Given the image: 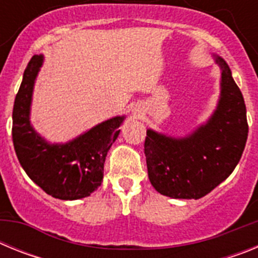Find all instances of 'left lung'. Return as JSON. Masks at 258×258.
<instances>
[{"label":"left lung","mask_w":258,"mask_h":258,"mask_svg":"<svg viewBox=\"0 0 258 258\" xmlns=\"http://www.w3.org/2000/svg\"><path fill=\"white\" fill-rule=\"evenodd\" d=\"M213 56L221 68V94L208 121L179 138L147 131L145 155L150 182L157 192L173 199L206 197L231 174L244 151V99L226 61Z\"/></svg>","instance_id":"obj_1"}]
</instances>
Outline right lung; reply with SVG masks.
Instances as JSON below:
<instances>
[{
    "label": "right lung",
    "instance_id": "right-lung-1",
    "mask_svg": "<svg viewBox=\"0 0 258 258\" xmlns=\"http://www.w3.org/2000/svg\"><path fill=\"white\" fill-rule=\"evenodd\" d=\"M44 55L27 66L13 109V142L18 160L29 178L60 200H77L94 192L103 181L107 152L120 134L125 116L108 118L66 143H50L31 124L33 86Z\"/></svg>",
    "mask_w": 258,
    "mask_h": 258
}]
</instances>
